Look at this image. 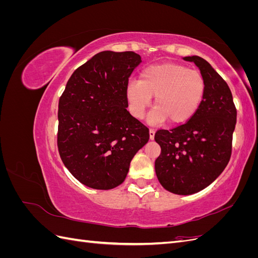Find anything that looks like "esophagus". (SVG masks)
I'll list each match as a JSON object with an SVG mask.
<instances>
[{"label":"esophagus","mask_w":258,"mask_h":258,"mask_svg":"<svg viewBox=\"0 0 258 258\" xmlns=\"http://www.w3.org/2000/svg\"><path fill=\"white\" fill-rule=\"evenodd\" d=\"M155 138V130L154 129H150V139L154 140Z\"/></svg>","instance_id":"34e87169"}]
</instances>
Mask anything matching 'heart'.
<instances>
[{"instance_id":"1","label":"heart","mask_w":258,"mask_h":258,"mask_svg":"<svg viewBox=\"0 0 258 258\" xmlns=\"http://www.w3.org/2000/svg\"><path fill=\"white\" fill-rule=\"evenodd\" d=\"M206 81L197 70L175 62H163L144 68L140 80L127 84L126 98L131 114L142 119L152 103L150 123L168 119L172 124L189 120L197 113L205 98Z\"/></svg>"}]
</instances>
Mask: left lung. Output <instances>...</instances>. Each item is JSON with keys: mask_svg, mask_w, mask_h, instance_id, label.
<instances>
[{"mask_svg": "<svg viewBox=\"0 0 258 258\" xmlns=\"http://www.w3.org/2000/svg\"><path fill=\"white\" fill-rule=\"evenodd\" d=\"M183 59L199 68L206 81L205 98L186 123L156 132L161 153L155 171L163 188L191 195L213 183L227 166L237 110L227 83L208 61L198 56Z\"/></svg>", "mask_w": 258, "mask_h": 258, "instance_id": "left-lung-1", "label": "left lung"}]
</instances>
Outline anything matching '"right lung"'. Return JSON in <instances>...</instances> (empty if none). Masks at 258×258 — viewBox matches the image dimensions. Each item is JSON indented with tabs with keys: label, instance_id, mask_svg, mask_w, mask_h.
Masks as SVG:
<instances>
[{
	"label": "right lung",
	"instance_id": "1",
	"mask_svg": "<svg viewBox=\"0 0 258 258\" xmlns=\"http://www.w3.org/2000/svg\"><path fill=\"white\" fill-rule=\"evenodd\" d=\"M141 62L134 51H101L75 70L60 97V157L90 188L120 185L150 139L148 128L127 111V84Z\"/></svg>",
	"mask_w": 258,
	"mask_h": 258
}]
</instances>
